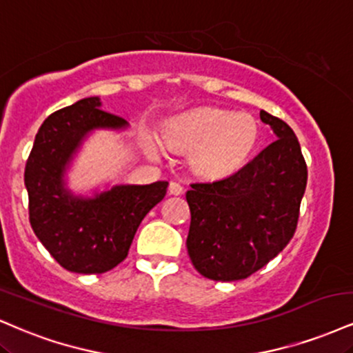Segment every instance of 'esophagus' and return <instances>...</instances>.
<instances>
[{"instance_id": "obj_1", "label": "esophagus", "mask_w": 353, "mask_h": 353, "mask_svg": "<svg viewBox=\"0 0 353 353\" xmlns=\"http://www.w3.org/2000/svg\"><path fill=\"white\" fill-rule=\"evenodd\" d=\"M182 192H184V188H182L179 182H171V184H169V194L181 195Z\"/></svg>"}]
</instances>
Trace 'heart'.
<instances>
[{"label": "heart", "mask_w": 353, "mask_h": 353, "mask_svg": "<svg viewBox=\"0 0 353 353\" xmlns=\"http://www.w3.org/2000/svg\"><path fill=\"white\" fill-rule=\"evenodd\" d=\"M260 136L261 126L253 114L220 108L194 110L165 126V141L176 150L190 151V168L205 179H223L243 168ZM148 150L161 154L163 143L150 136Z\"/></svg>", "instance_id": "heart-1"}]
</instances>
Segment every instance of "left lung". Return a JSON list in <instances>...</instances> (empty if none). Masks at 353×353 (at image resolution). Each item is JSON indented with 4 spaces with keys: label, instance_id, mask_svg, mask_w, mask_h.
<instances>
[{
    "label": "left lung",
    "instance_id": "obj_1",
    "mask_svg": "<svg viewBox=\"0 0 353 353\" xmlns=\"http://www.w3.org/2000/svg\"><path fill=\"white\" fill-rule=\"evenodd\" d=\"M276 141L239 172L195 182L185 194L190 209L188 252L194 268L214 281H236L283 252L298 227L307 165L294 131L260 112Z\"/></svg>",
    "mask_w": 353,
    "mask_h": 353
}]
</instances>
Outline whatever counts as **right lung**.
<instances>
[{
  "label": "right lung",
  "mask_w": 353,
  "mask_h": 353,
  "mask_svg": "<svg viewBox=\"0 0 353 353\" xmlns=\"http://www.w3.org/2000/svg\"><path fill=\"white\" fill-rule=\"evenodd\" d=\"M100 107L99 97H88L46 118L24 171L32 230L72 273L99 274L120 265L141 220L163 201L169 184H118L92 197L67 188V169L88 134L128 128V121Z\"/></svg>",
  "instance_id": "1"
}]
</instances>
